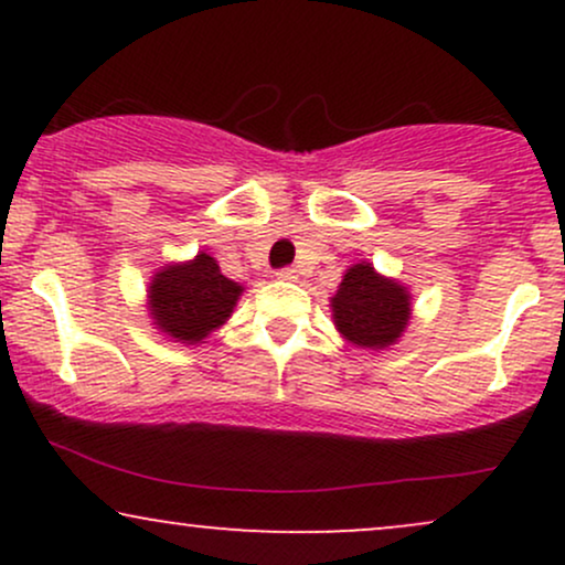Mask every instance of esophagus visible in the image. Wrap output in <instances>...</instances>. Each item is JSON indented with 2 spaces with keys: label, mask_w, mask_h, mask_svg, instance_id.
<instances>
[{
  "label": "esophagus",
  "mask_w": 565,
  "mask_h": 565,
  "mask_svg": "<svg viewBox=\"0 0 565 565\" xmlns=\"http://www.w3.org/2000/svg\"><path fill=\"white\" fill-rule=\"evenodd\" d=\"M276 276H278V281H297V278H300V270H297V268H281Z\"/></svg>",
  "instance_id": "esophagus-1"
}]
</instances>
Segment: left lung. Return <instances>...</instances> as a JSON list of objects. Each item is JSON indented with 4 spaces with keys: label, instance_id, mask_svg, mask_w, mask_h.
Instances as JSON below:
<instances>
[{
    "label": "left lung",
    "instance_id": "1",
    "mask_svg": "<svg viewBox=\"0 0 565 565\" xmlns=\"http://www.w3.org/2000/svg\"><path fill=\"white\" fill-rule=\"evenodd\" d=\"M332 321L342 340L364 350H387L412 321V291L382 276L372 263L350 265L332 297Z\"/></svg>",
    "mask_w": 565,
    "mask_h": 565
}]
</instances>
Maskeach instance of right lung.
Instances as JSON below:
<instances>
[{"label":"right lung","instance_id":"add662e5","mask_svg":"<svg viewBox=\"0 0 565 565\" xmlns=\"http://www.w3.org/2000/svg\"><path fill=\"white\" fill-rule=\"evenodd\" d=\"M244 287L220 274L212 255L161 265L146 289V310L157 332L180 345H201L233 316Z\"/></svg>","mask_w":565,"mask_h":565}]
</instances>
